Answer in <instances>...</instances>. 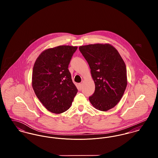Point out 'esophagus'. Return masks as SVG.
<instances>
[{"mask_svg":"<svg viewBox=\"0 0 158 158\" xmlns=\"http://www.w3.org/2000/svg\"><path fill=\"white\" fill-rule=\"evenodd\" d=\"M78 89L79 90H81L82 89V84L81 83H79L78 84Z\"/></svg>","mask_w":158,"mask_h":158,"instance_id":"obj_1","label":"esophagus"}]
</instances>
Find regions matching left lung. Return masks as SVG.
Segmentation results:
<instances>
[{"label": "left lung", "instance_id": "8db88e82", "mask_svg": "<svg viewBox=\"0 0 158 158\" xmlns=\"http://www.w3.org/2000/svg\"><path fill=\"white\" fill-rule=\"evenodd\" d=\"M81 53L87 61L95 90L89 99L96 109L106 111L120 101L126 90L127 79L124 60L110 44L80 46Z\"/></svg>", "mask_w": 158, "mask_h": 158}]
</instances>
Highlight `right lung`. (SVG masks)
<instances>
[{"instance_id":"add662e5","label":"right lung","mask_w":158,"mask_h":158,"mask_svg":"<svg viewBox=\"0 0 158 158\" xmlns=\"http://www.w3.org/2000/svg\"><path fill=\"white\" fill-rule=\"evenodd\" d=\"M77 47L60 45L43 52L35 61L32 86L38 99L49 111L65 112L77 89L72 82L69 64Z\"/></svg>"}]
</instances>
